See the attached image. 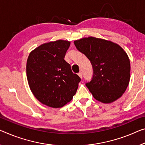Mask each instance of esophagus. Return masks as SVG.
Listing matches in <instances>:
<instances>
[{
    "label": "esophagus",
    "mask_w": 145,
    "mask_h": 145,
    "mask_svg": "<svg viewBox=\"0 0 145 145\" xmlns=\"http://www.w3.org/2000/svg\"><path fill=\"white\" fill-rule=\"evenodd\" d=\"M78 76H80V78H81V79H82V72H79V73H78Z\"/></svg>",
    "instance_id": "1"
}]
</instances>
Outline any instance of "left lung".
<instances>
[{
	"label": "left lung",
	"mask_w": 145,
	"mask_h": 145,
	"mask_svg": "<svg viewBox=\"0 0 145 145\" xmlns=\"http://www.w3.org/2000/svg\"><path fill=\"white\" fill-rule=\"evenodd\" d=\"M80 52L90 60L92 80L86 85L97 101L109 104L125 92L130 78V61L121 46L94 37L74 41Z\"/></svg>",
	"instance_id": "left-lung-1"
}]
</instances>
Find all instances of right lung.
Returning a JSON list of instances; mask_svg holds the SVG:
<instances>
[{
	"instance_id": "add662e5",
	"label": "right lung",
	"mask_w": 145,
	"mask_h": 145,
	"mask_svg": "<svg viewBox=\"0 0 145 145\" xmlns=\"http://www.w3.org/2000/svg\"><path fill=\"white\" fill-rule=\"evenodd\" d=\"M70 44L65 40L42 44L28 57L26 76L30 90L41 103L51 108H61L69 102L81 80L64 59Z\"/></svg>"
}]
</instances>
